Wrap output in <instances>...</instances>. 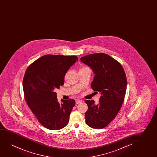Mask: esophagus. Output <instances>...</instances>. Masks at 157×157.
Returning <instances> with one entry per match:
<instances>
[{"label":"esophagus","mask_w":157,"mask_h":157,"mask_svg":"<svg viewBox=\"0 0 157 157\" xmlns=\"http://www.w3.org/2000/svg\"><path fill=\"white\" fill-rule=\"evenodd\" d=\"M82 102V101L81 100H79V99H78V100H77L75 101V103H76V104H79V103H81Z\"/></svg>","instance_id":"obj_1"}]
</instances>
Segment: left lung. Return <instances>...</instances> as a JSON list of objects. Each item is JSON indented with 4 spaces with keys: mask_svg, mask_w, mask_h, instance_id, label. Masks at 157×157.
Returning <instances> with one entry per match:
<instances>
[{
    "mask_svg": "<svg viewBox=\"0 0 157 157\" xmlns=\"http://www.w3.org/2000/svg\"><path fill=\"white\" fill-rule=\"evenodd\" d=\"M80 60L92 70L95 76L91 87L101 94L98 105L94 100H85L88 105L86 124L92 128L102 129L114 120L122 105L127 89L126 75L120 63L107 54H90Z\"/></svg>",
    "mask_w": 157,
    "mask_h": 157,
    "instance_id": "1",
    "label": "left lung"
}]
</instances>
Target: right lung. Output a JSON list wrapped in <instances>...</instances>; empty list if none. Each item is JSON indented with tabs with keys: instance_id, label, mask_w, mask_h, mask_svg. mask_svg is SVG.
<instances>
[{
	"instance_id": "right-lung-1",
	"label": "right lung",
	"mask_w": 157,
	"mask_h": 157,
	"mask_svg": "<svg viewBox=\"0 0 157 157\" xmlns=\"http://www.w3.org/2000/svg\"><path fill=\"white\" fill-rule=\"evenodd\" d=\"M78 60L75 56L47 55L26 70L23 79L25 100L39 122L47 129L59 130L68 124L75 101L62 99L60 104L54 90L64 85L67 71Z\"/></svg>"
}]
</instances>
